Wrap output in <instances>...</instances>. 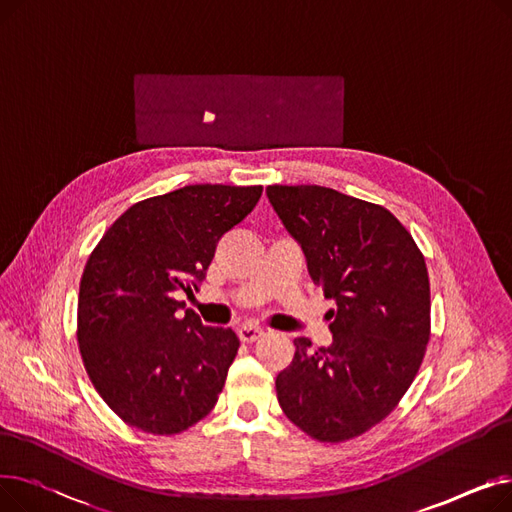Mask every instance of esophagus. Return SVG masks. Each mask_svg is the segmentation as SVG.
<instances>
[{"instance_id":"obj_1","label":"esophagus","mask_w":512,"mask_h":512,"mask_svg":"<svg viewBox=\"0 0 512 512\" xmlns=\"http://www.w3.org/2000/svg\"><path fill=\"white\" fill-rule=\"evenodd\" d=\"M263 334L265 332L261 328H257V326H242V328H238V336H240L242 342H257Z\"/></svg>"}]
</instances>
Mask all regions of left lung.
<instances>
[{
	"label": "left lung",
	"instance_id": "left-lung-1",
	"mask_svg": "<svg viewBox=\"0 0 512 512\" xmlns=\"http://www.w3.org/2000/svg\"><path fill=\"white\" fill-rule=\"evenodd\" d=\"M267 197L301 242L313 284L336 301L332 346L294 340L278 402L313 440H353L396 409L423 363L432 336L423 253L382 205L315 184H272Z\"/></svg>",
	"mask_w": 512,
	"mask_h": 512
}]
</instances>
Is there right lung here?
I'll return each instance as SVG.
<instances>
[{"label": "right lung", "mask_w": 512, "mask_h": 512, "mask_svg": "<svg viewBox=\"0 0 512 512\" xmlns=\"http://www.w3.org/2000/svg\"><path fill=\"white\" fill-rule=\"evenodd\" d=\"M263 186L191 184L128 207L91 251L76 338L89 380L126 425L174 436L211 413L238 351L174 299L205 278L220 238Z\"/></svg>", "instance_id": "add662e5"}]
</instances>
